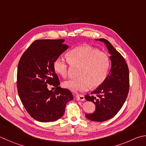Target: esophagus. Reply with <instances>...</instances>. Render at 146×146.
I'll return each instance as SVG.
<instances>
[{"instance_id": "obj_1", "label": "esophagus", "mask_w": 146, "mask_h": 146, "mask_svg": "<svg viewBox=\"0 0 146 146\" xmlns=\"http://www.w3.org/2000/svg\"><path fill=\"white\" fill-rule=\"evenodd\" d=\"M75 98L76 99V100H78V101H84L85 100V97L84 95H82V94L76 95V96H75Z\"/></svg>"}]
</instances>
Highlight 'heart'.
<instances>
[{"instance_id": "b5f03b06", "label": "heart", "mask_w": 146, "mask_h": 146, "mask_svg": "<svg viewBox=\"0 0 146 146\" xmlns=\"http://www.w3.org/2000/svg\"><path fill=\"white\" fill-rule=\"evenodd\" d=\"M68 60L62 57L54 60V69L62 77L68 76L69 65L80 66L78 78L70 79L63 83L65 88L74 92H84L91 86L95 88L105 80L110 68V59L105 53L87 45L76 47L68 54Z\"/></svg>"}]
</instances>
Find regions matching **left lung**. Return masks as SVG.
<instances>
[{
  "mask_svg": "<svg viewBox=\"0 0 146 146\" xmlns=\"http://www.w3.org/2000/svg\"><path fill=\"white\" fill-rule=\"evenodd\" d=\"M103 42L110 55L112 66L105 80L85 98L96 106L93 113H87L89 120L103 122L112 118L121 110L129 91V70L123 57L105 39H96Z\"/></svg>",
  "mask_w": 146,
  "mask_h": 146,
  "instance_id": "8db88e82",
  "label": "left lung"
}]
</instances>
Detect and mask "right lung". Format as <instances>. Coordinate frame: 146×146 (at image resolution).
<instances>
[{
  "mask_svg": "<svg viewBox=\"0 0 146 146\" xmlns=\"http://www.w3.org/2000/svg\"><path fill=\"white\" fill-rule=\"evenodd\" d=\"M64 39L36 40L18 63L17 88L21 102L32 117L48 123L64 115L66 105L73 99L70 90L59 87L54 60L68 48ZM56 87L52 92L47 85Z\"/></svg>",
  "mask_w": 146,
  "mask_h": 146,
  "instance_id": "1",
  "label": "right lung"
}]
</instances>
